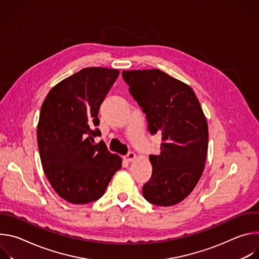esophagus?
<instances>
[{
  "label": "esophagus",
  "instance_id": "esophagus-1",
  "mask_svg": "<svg viewBox=\"0 0 259 259\" xmlns=\"http://www.w3.org/2000/svg\"><path fill=\"white\" fill-rule=\"evenodd\" d=\"M136 159V154L133 152H130L127 156H125V160L127 162H133Z\"/></svg>",
  "mask_w": 259,
  "mask_h": 259
}]
</instances>
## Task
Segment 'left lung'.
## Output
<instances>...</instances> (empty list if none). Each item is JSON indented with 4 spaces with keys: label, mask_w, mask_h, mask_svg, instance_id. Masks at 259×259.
<instances>
[{
    "label": "left lung",
    "mask_w": 259,
    "mask_h": 259,
    "mask_svg": "<svg viewBox=\"0 0 259 259\" xmlns=\"http://www.w3.org/2000/svg\"><path fill=\"white\" fill-rule=\"evenodd\" d=\"M133 98L146 114L152 134L162 133L157 156H150L152 178L142 188L146 201L173 206L196 188L208 151V124L194 90L166 72L154 69L123 70Z\"/></svg>",
    "instance_id": "1"
}]
</instances>
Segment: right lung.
Returning a JSON list of instances; mask_svg holds the SVG:
<instances>
[{"label":"right lung","mask_w":259,"mask_h":259,"mask_svg":"<svg viewBox=\"0 0 259 259\" xmlns=\"http://www.w3.org/2000/svg\"><path fill=\"white\" fill-rule=\"evenodd\" d=\"M119 69L86 67L56 84L46 96L36 129L44 173L56 194L70 204L103 196L122 158L107 151L100 135L98 110L119 77Z\"/></svg>","instance_id":"right-lung-1"}]
</instances>
